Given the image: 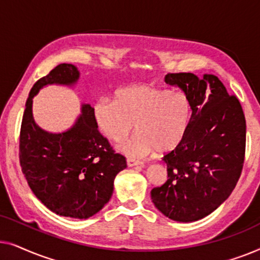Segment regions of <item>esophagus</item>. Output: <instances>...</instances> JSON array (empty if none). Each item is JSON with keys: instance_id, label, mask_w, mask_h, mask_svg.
I'll list each match as a JSON object with an SVG mask.
<instances>
[{"instance_id": "obj_1", "label": "esophagus", "mask_w": 260, "mask_h": 260, "mask_svg": "<svg viewBox=\"0 0 260 260\" xmlns=\"http://www.w3.org/2000/svg\"><path fill=\"white\" fill-rule=\"evenodd\" d=\"M126 163L129 167H136V166H142L143 163L138 159H134V158H126Z\"/></svg>"}]
</instances>
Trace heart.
<instances>
[{"label": "heart", "mask_w": 260, "mask_h": 260, "mask_svg": "<svg viewBox=\"0 0 260 260\" xmlns=\"http://www.w3.org/2000/svg\"><path fill=\"white\" fill-rule=\"evenodd\" d=\"M99 130L120 147L124 154L142 157L156 150L168 154L183 141L191 118L189 99L182 93L152 85H131L117 91L115 102L101 99L93 109Z\"/></svg>", "instance_id": "heart-1"}]
</instances>
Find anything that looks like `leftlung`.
Masks as SVG:
<instances>
[{"instance_id":"left-lung-1","label":"left lung","mask_w":260,"mask_h":260,"mask_svg":"<svg viewBox=\"0 0 260 260\" xmlns=\"http://www.w3.org/2000/svg\"><path fill=\"white\" fill-rule=\"evenodd\" d=\"M191 105L183 141L163 157L168 179L151 189L156 208L169 219L189 222L215 211L232 193L241 175L246 147V120L237 95L213 74L168 73Z\"/></svg>"}]
</instances>
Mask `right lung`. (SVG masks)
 Returning <instances> with one entry per match:
<instances>
[{
    "mask_svg": "<svg viewBox=\"0 0 260 260\" xmlns=\"http://www.w3.org/2000/svg\"><path fill=\"white\" fill-rule=\"evenodd\" d=\"M78 78L76 66L60 63L33 85L21 123L19 157L28 186L49 211L87 219L109 202L115 177L126 167L125 157L98 131L91 105H83L77 123L62 134L41 130L31 113L33 97L42 86L72 85Z\"/></svg>",
    "mask_w": 260,
    "mask_h": 260,
    "instance_id": "1",
    "label": "right lung"
}]
</instances>
